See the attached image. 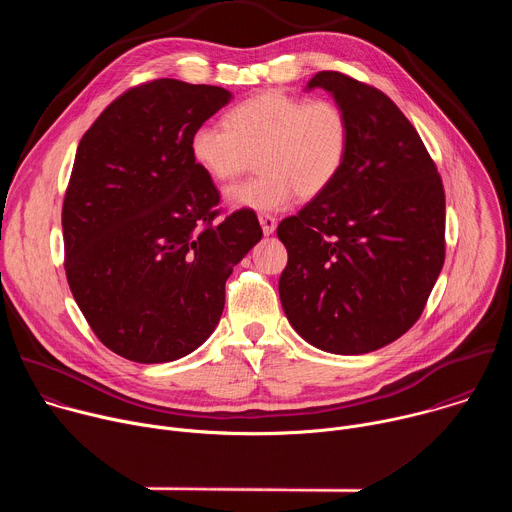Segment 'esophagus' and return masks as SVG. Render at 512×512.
Instances as JSON below:
<instances>
[{
    "instance_id": "esophagus-1",
    "label": "esophagus",
    "mask_w": 512,
    "mask_h": 512,
    "mask_svg": "<svg viewBox=\"0 0 512 512\" xmlns=\"http://www.w3.org/2000/svg\"><path fill=\"white\" fill-rule=\"evenodd\" d=\"M259 225L263 229V235H273L275 233V227H277V221L271 216V214H261L259 216Z\"/></svg>"
}]
</instances>
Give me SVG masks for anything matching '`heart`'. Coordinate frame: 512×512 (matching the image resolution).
I'll return each mask as SVG.
<instances>
[{"label": "heart", "mask_w": 512, "mask_h": 512, "mask_svg": "<svg viewBox=\"0 0 512 512\" xmlns=\"http://www.w3.org/2000/svg\"><path fill=\"white\" fill-rule=\"evenodd\" d=\"M225 123L198 125L188 148L218 184L239 178L257 160L261 174L227 190L233 208L273 212L296 194L316 198L336 182L350 152L348 115L328 99L267 91L233 107Z\"/></svg>", "instance_id": "obj_1"}]
</instances>
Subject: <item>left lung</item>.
Listing matches in <instances>:
<instances>
[{"label":"left lung","instance_id":"left-lung-1","mask_svg":"<svg viewBox=\"0 0 512 512\" xmlns=\"http://www.w3.org/2000/svg\"><path fill=\"white\" fill-rule=\"evenodd\" d=\"M346 111L350 152L336 182L277 227L279 298L294 330L332 354H367L421 316L446 257V196L425 145L375 87L322 70Z\"/></svg>","mask_w":512,"mask_h":512}]
</instances>
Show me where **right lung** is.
Wrapping results in <instances>:
<instances>
[{
	"label": "right lung",
	"mask_w": 512,
	"mask_h": 512,
	"mask_svg": "<svg viewBox=\"0 0 512 512\" xmlns=\"http://www.w3.org/2000/svg\"><path fill=\"white\" fill-rule=\"evenodd\" d=\"M233 95L176 79L113 101L83 135L62 206L64 269L97 338L143 364L194 352L216 328L233 267L261 241L253 210L221 200L192 131Z\"/></svg>",
	"instance_id": "right-lung-1"
}]
</instances>
